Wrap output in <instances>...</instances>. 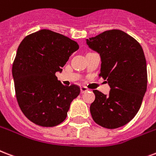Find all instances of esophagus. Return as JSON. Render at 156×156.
Wrapping results in <instances>:
<instances>
[{
  "label": "esophagus",
  "mask_w": 156,
  "mask_h": 156,
  "mask_svg": "<svg viewBox=\"0 0 156 156\" xmlns=\"http://www.w3.org/2000/svg\"><path fill=\"white\" fill-rule=\"evenodd\" d=\"M80 89H81V92H82V93H84V92H86V91H88V89L86 87H81Z\"/></svg>",
  "instance_id": "1"
}]
</instances>
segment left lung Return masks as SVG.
<instances>
[{"mask_svg": "<svg viewBox=\"0 0 156 156\" xmlns=\"http://www.w3.org/2000/svg\"><path fill=\"white\" fill-rule=\"evenodd\" d=\"M101 59V73L110 87L108 96L94 90L90 112L103 128L114 129L130 122L138 112L147 91V62L136 40L118 29L105 31L87 39Z\"/></svg>", "mask_w": 156, "mask_h": 156, "instance_id": "1", "label": "left lung"}]
</instances>
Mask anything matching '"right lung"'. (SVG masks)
<instances>
[{
	"mask_svg": "<svg viewBox=\"0 0 156 156\" xmlns=\"http://www.w3.org/2000/svg\"><path fill=\"white\" fill-rule=\"evenodd\" d=\"M79 46L68 37L42 29L25 37L12 66L15 96L20 110L41 127H54L67 117L80 87L64 86L55 76Z\"/></svg>",
	"mask_w": 156,
	"mask_h": 156,
	"instance_id": "1",
	"label": "right lung"
}]
</instances>
